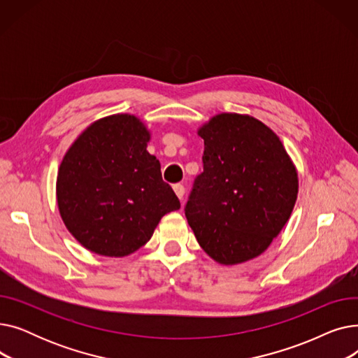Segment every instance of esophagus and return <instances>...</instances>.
<instances>
[{"instance_id": "esophagus-1", "label": "esophagus", "mask_w": 358, "mask_h": 358, "mask_svg": "<svg viewBox=\"0 0 358 358\" xmlns=\"http://www.w3.org/2000/svg\"><path fill=\"white\" fill-rule=\"evenodd\" d=\"M174 192H176L177 197H178L180 200H182V197H184V193H185L184 185H182V184H176V185H174Z\"/></svg>"}]
</instances>
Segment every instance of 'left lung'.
Returning <instances> with one entry per match:
<instances>
[{
  "mask_svg": "<svg viewBox=\"0 0 358 358\" xmlns=\"http://www.w3.org/2000/svg\"><path fill=\"white\" fill-rule=\"evenodd\" d=\"M203 173L185 204L199 245L219 264L264 252L287 223L299 192L296 166L261 120L220 113L199 127Z\"/></svg>",
  "mask_w": 358,
  "mask_h": 358,
  "instance_id": "left-lung-1",
  "label": "left lung"
}]
</instances>
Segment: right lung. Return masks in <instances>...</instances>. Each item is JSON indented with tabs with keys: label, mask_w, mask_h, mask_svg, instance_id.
Masks as SVG:
<instances>
[{
	"label": "right lung",
	"mask_w": 358,
	"mask_h": 358,
	"mask_svg": "<svg viewBox=\"0 0 358 358\" xmlns=\"http://www.w3.org/2000/svg\"><path fill=\"white\" fill-rule=\"evenodd\" d=\"M150 131L129 113L91 123L66 150L56 201L66 229L103 257H126L152 236L161 217L180 209L146 146Z\"/></svg>",
	"instance_id": "add662e5"
}]
</instances>
